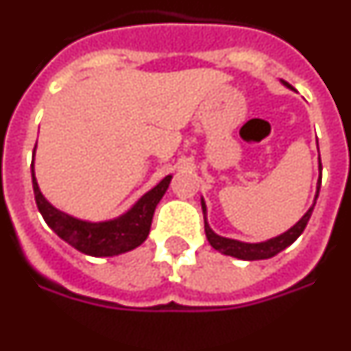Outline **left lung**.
I'll return each instance as SVG.
<instances>
[{
    "label": "left lung",
    "instance_id": "left-lung-1",
    "mask_svg": "<svg viewBox=\"0 0 351 351\" xmlns=\"http://www.w3.org/2000/svg\"><path fill=\"white\" fill-rule=\"evenodd\" d=\"M320 184H322V161H320V179H318V186H316L315 204H316V198H318V193H320ZM315 204L309 207L308 213L304 214L302 218H300L295 225L291 226L290 230H287L285 234L278 235V237H274V239H269V241H265V243L251 244V243H241V241H235V239H226V237H221V235H218V234H214V232L210 230L209 223H207L206 202L202 200L204 226H206L207 241H209V244L214 247V250H218L219 253H223V255L235 256V258H241V260L271 258V256L278 255L280 251H283L285 247L290 246L291 243H295V239L302 234L304 228H306V225H308L309 218H311V213H313V209H315Z\"/></svg>",
    "mask_w": 351,
    "mask_h": 351
}]
</instances>
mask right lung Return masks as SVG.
<instances>
[{
	"mask_svg": "<svg viewBox=\"0 0 351 351\" xmlns=\"http://www.w3.org/2000/svg\"><path fill=\"white\" fill-rule=\"evenodd\" d=\"M33 154H35V151H33ZM31 178H33V191H35V200L40 214L56 234L84 255L114 256L135 250L147 239L151 223H153L154 209H156L161 197L165 195L172 176L161 179L153 190L147 191L128 213L116 219H110V221L100 223L82 221V219L68 216V214L52 207L40 191L38 182L35 179L33 163H31Z\"/></svg>",
	"mask_w": 351,
	"mask_h": 351,
	"instance_id": "add662e5",
	"label": "right lung"
}]
</instances>
